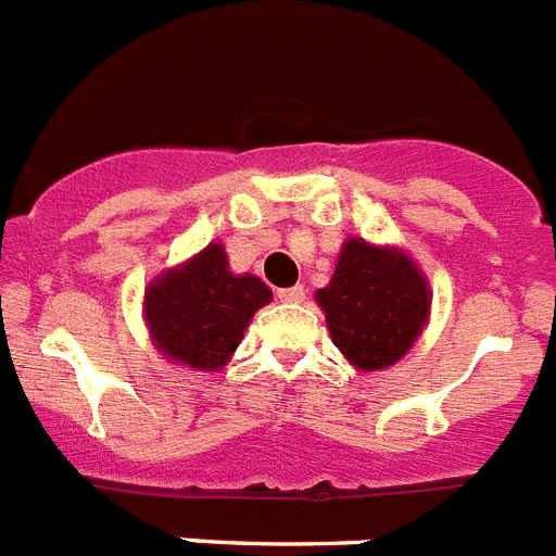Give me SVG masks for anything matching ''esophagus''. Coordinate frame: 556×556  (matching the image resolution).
<instances>
[{
  "label": "esophagus",
  "instance_id": "34e87169",
  "mask_svg": "<svg viewBox=\"0 0 556 556\" xmlns=\"http://www.w3.org/2000/svg\"><path fill=\"white\" fill-rule=\"evenodd\" d=\"M278 301H281V303H303V301H306V289H303V287L278 289Z\"/></svg>",
  "mask_w": 556,
  "mask_h": 556
}]
</instances>
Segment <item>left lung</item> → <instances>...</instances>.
I'll return each instance as SVG.
<instances>
[{
  "label": "left lung",
  "mask_w": 556,
  "mask_h": 556,
  "mask_svg": "<svg viewBox=\"0 0 556 556\" xmlns=\"http://www.w3.org/2000/svg\"><path fill=\"white\" fill-rule=\"evenodd\" d=\"M333 345L356 370L397 365L429 326L431 289L424 269L395 244L351 236L339 248L328 287L314 294Z\"/></svg>",
  "instance_id": "8db88e82"
}]
</instances>
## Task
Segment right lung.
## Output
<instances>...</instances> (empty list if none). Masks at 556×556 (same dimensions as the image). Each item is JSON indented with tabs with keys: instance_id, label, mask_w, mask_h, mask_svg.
<instances>
[{
	"instance_id": "obj_1",
	"label": "right lung",
	"mask_w": 556,
	"mask_h": 556,
	"mask_svg": "<svg viewBox=\"0 0 556 556\" xmlns=\"http://www.w3.org/2000/svg\"><path fill=\"white\" fill-rule=\"evenodd\" d=\"M269 301L267 283L233 273L225 244L211 242L147 283L141 317L152 348L172 365L217 372L236 353L253 314Z\"/></svg>"
}]
</instances>
